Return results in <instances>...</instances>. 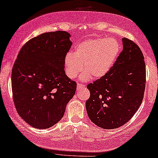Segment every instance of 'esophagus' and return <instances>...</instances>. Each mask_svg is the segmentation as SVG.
<instances>
[{
	"label": "esophagus",
	"mask_w": 158,
	"mask_h": 158,
	"mask_svg": "<svg viewBox=\"0 0 158 158\" xmlns=\"http://www.w3.org/2000/svg\"><path fill=\"white\" fill-rule=\"evenodd\" d=\"M84 87H85V85H82V84H81V83L77 84V90H79V89H82V88H84Z\"/></svg>",
	"instance_id": "esophagus-1"
}]
</instances>
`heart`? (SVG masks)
<instances>
[{
    "mask_svg": "<svg viewBox=\"0 0 158 158\" xmlns=\"http://www.w3.org/2000/svg\"><path fill=\"white\" fill-rule=\"evenodd\" d=\"M120 52V44L113 38H96L82 41L73 54H68L65 66L68 77L74 79L83 71L82 79H99L109 72Z\"/></svg>",
    "mask_w": 158,
    "mask_h": 158,
    "instance_id": "heart-1",
    "label": "heart"
}]
</instances>
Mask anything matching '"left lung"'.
I'll list each match as a JSON object with an SVG mask.
<instances>
[{"instance_id":"8db88e82","label":"left lung","mask_w":158,"mask_h":158,"mask_svg":"<svg viewBox=\"0 0 158 158\" xmlns=\"http://www.w3.org/2000/svg\"><path fill=\"white\" fill-rule=\"evenodd\" d=\"M123 49L106 74L89 83L86 101L89 118L103 129H114L127 123L143 101L146 65L143 53L133 41L123 39Z\"/></svg>"}]
</instances>
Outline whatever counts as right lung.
Returning <instances> with one entry per match:
<instances>
[{
	"label": "right lung",
	"mask_w": 158,
	"mask_h": 158,
	"mask_svg": "<svg viewBox=\"0 0 158 158\" xmlns=\"http://www.w3.org/2000/svg\"><path fill=\"white\" fill-rule=\"evenodd\" d=\"M71 35L48 32L29 40L17 55L11 73L13 99L17 113L27 124L49 128L62 119L77 90L65 75V58Z\"/></svg>",
	"instance_id": "obj_1"
}]
</instances>
